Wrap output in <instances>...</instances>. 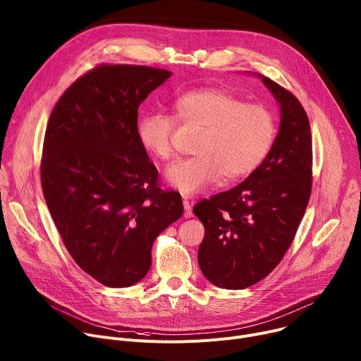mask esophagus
Instances as JSON below:
<instances>
[{
  "mask_svg": "<svg viewBox=\"0 0 361 361\" xmlns=\"http://www.w3.org/2000/svg\"><path fill=\"white\" fill-rule=\"evenodd\" d=\"M183 208H185L183 217H185V219H190V217H192V209H190V204H189L188 200H183Z\"/></svg>",
  "mask_w": 361,
  "mask_h": 361,
  "instance_id": "obj_1",
  "label": "esophagus"
}]
</instances>
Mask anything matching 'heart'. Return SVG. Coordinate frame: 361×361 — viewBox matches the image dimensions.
<instances>
[{
    "mask_svg": "<svg viewBox=\"0 0 361 361\" xmlns=\"http://www.w3.org/2000/svg\"><path fill=\"white\" fill-rule=\"evenodd\" d=\"M175 119L201 126L194 157L179 160L166 171V180L183 195H194L219 178L235 182L264 161L277 135V121L264 104L246 103L227 90L201 87L188 90L173 102ZM161 112L142 114L137 138L156 159L173 156L176 122Z\"/></svg>",
    "mask_w": 361,
    "mask_h": 361,
    "instance_id": "1",
    "label": "heart"
}]
</instances>
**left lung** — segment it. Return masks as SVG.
Wrapping results in <instances>:
<instances>
[{
  "label": "left lung",
  "mask_w": 361,
  "mask_h": 361,
  "mask_svg": "<svg viewBox=\"0 0 361 361\" xmlns=\"http://www.w3.org/2000/svg\"><path fill=\"white\" fill-rule=\"evenodd\" d=\"M261 78L281 112L269 153L242 183L194 207L205 228L200 268L208 281L227 290L257 284L281 262L312 192L307 115L293 93Z\"/></svg>",
  "instance_id": "left-lung-1"
}]
</instances>
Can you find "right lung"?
<instances>
[{"label":"right lung","instance_id":"obj_1","mask_svg":"<svg viewBox=\"0 0 361 361\" xmlns=\"http://www.w3.org/2000/svg\"><path fill=\"white\" fill-rule=\"evenodd\" d=\"M171 75L99 66L61 96L47 126L40 182L49 213L77 265L106 287L142 280L156 238L183 213L135 131L140 104Z\"/></svg>","mask_w":361,"mask_h":361}]
</instances>
